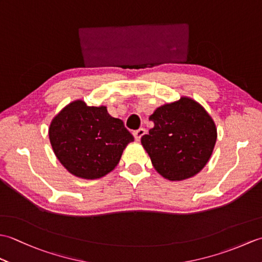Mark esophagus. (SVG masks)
Masks as SVG:
<instances>
[{
  "label": "esophagus",
  "mask_w": 262,
  "mask_h": 262,
  "mask_svg": "<svg viewBox=\"0 0 262 262\" xmlns=\"http://www.w3.org/2000/svg\"><path fill=\"white\" fill-rule=\"evenodd\" d=\"M146 133V129L145 128H140V129H137V130H135L134 132V137H135V140L136 141H140L141 138H142V136L145 134Z\"/></svg>",
  "instance_id": "obj_1"
}]
</instances>
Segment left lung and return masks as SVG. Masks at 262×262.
I'll use <instances>...</instances> for the list:
<instances>
[{
  "label": "left lung",
  "mask_w": 262,
  "mask_h": 262,
  "mask_svg": "<svg viewBox=\"0 0 262 262\" xmlns=\"http://www.w3.org/2000/svg\"><path fill=\"white\" fill-rule=\"evenodd\" d=\"M149 120L154 127L141 142L155 170L165 179H188L208 162L217 132L211 117L199 103L181 98L159 107Z\"/></svg>",
  "instance_id": "obj_1"
}]
</instances>
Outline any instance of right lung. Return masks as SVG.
Segmentation results:
<instances>
[{"mask_svg": "<svg viewBox=\"0 0 262 262\" xmlns=\"http://www.w3.org/2000/svg\"><path fill=\"white\" fill-rule=\"evenodd\" d=\"M49 140L59 162L72 174L98 179L115 169L134 137L105 107H89L77 100L53 119Z\"/></svg>", "mask_w": 262, "mask_h": 262, "instance_id": "obj_1", "label": "right lung"}]
</instances>
